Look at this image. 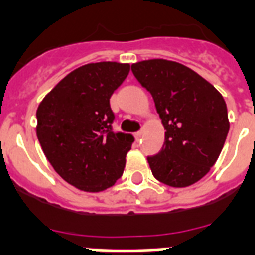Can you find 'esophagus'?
Masks as SVG:
<instances>
[{"mask_svg":"<svg viewBox=\"0 0 255 255\" xmlns=\"http://www.w3.org/2000/svg\"><path fill=\"white\" fill-rule=\"evenodd\" d=\"M141 135H143V131L136 132V133H135V139H136V140H139V139H140V137H141Z\"/></svg>","mask_w":255,"mask_h":255,"instance_id":"34e87169","label":"esophagus"}]
</instances>
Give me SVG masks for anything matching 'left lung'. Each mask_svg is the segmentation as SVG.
I'll return each mask as SVG.
<instances>
[{
    "label": "left lung",
    "instance_id": "left-lung-1",
    "mask_svg": "<svg viewBox=\"0 0 255 255\" xmlns=\"http://www.w3.org/2000/svg\"><path fill=\"white\" fill-rule=\"evenodd\" d=\"M152 95L164 126L160 152L148 156L152 175L171 187H187L215 164L230 128L222 95L197 72L163 58L132 64Z\"/></svg>",
    "mask_w": 255,
    "mask_h": 255
}]
</instances>
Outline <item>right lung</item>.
Masks as SVG:
<instances>
[{
    "instance_id": "1",
    "label": "right lung",
    "mask_w": 255,
    "mask_h": 255,
    "mask_svg": "<svg viewBox=\"0 0 255 255\" xmlns=\"http://www.w3.org/2000/svg\"><path fill=\"white\" fill-rule=\"evenodd\" d=\"M129 64L102 61L64 77L37 108V137L54 171L79 190L99 192L123 175L133 136L112 131L110 99Z\"/></svg>"
}]
</instances>
